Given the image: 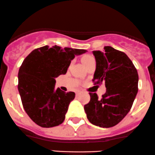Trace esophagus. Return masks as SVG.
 <instances>
[{"label": "esophagus", "mask_w": 155, "mask_h": 155, "mask_svg": "<svg viewBox=\"0 0 155 155\" xmlns=\"http://www.w3.org/2000/svg\"><path fill=\"white\" fill-rule=\"evenodd\" d=\"M78 94H79V91H78V92H77V93H76V95H78Z\"/></svg>", "instance_id": "obj_1"}]
</instances>
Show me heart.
Masks as SVG:
<instances>
[{
	"label": "heart",
	"mask_w": 155,
	"mask_h": 155,
	"mask_svg": "<svg viewBox=\"0 0 155 155\" xmlns=\"http://www.w3.org/2000/svg\"><path fill=\"white\" fill-rule=\"evenodd\" d=\"M81 61H82L83 64H84L85 67H87V65L93 63V62H96V59L91 55H86V56H83Z\"/></svg>",
	"instance_id": "obj_1"
}]
</instances>
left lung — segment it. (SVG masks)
<instances>
[{
	"label": "left lung",
	"instance_id": "8db88e82",
	"mask_svg": "<svg viewBox=\"0 0 155 155\" xmlns=\"http://www.w3.org/2000/svg\"><path fill=\"white\" fill-rule=\"evenodd\" d=\"M93 53L96 62L93 81L105 83L106 92L101 99L96 93H90V101L84 110L91 124L111 127L123 120L133 105L138 92L137 70L124 52L109 46Z\"/></svg>",
	"mask_w": 155,
	"mask_h": 155
}]
</instances>
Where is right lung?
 <instances>
[{
	"label": "right lung",
	"mask_w": 155,
	"mask_h": 155,
	"mask_svg": "<svg viewBox=\"0 0 155 155\" xmlns=\"http://www.w3.org/2000/svg\"><path fill=\"white\" fill-rule=\"evenodd\" d=\"M86 52L44 46L34 50L24 59L18 74V90L25 112L38 126L53 127L64 121L75 93L55 90V78L66 74L74 56Z\"/></svg>",
	"instance_id": "add662e5"
}]
</instances>
